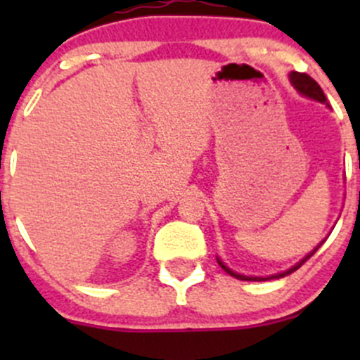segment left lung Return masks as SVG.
I'll use <instances>...</instances> for the list:
<instances>
[{"label":"left lung","instance_id":"obj_1","mask_svg":"<svg viewBox=\"0 0 360 360\" xmlns=\"http://www.w3.org/2000/svg\"><path fill=\"white\" fill-rule=\"evenodd\" d=\"M289 78H291V83H292V86H294V89H296L297 92L301 94V96H304V97H310V99H314V101H319V103H322V104H328V99H326V96H324V92H322L321 85H319V83L315 82L314 78H310V76H308L307 72H297V71H292L291 75H289ZM322 244H324V240H322L321 244H319L317 248H315L314 250H311L310 254H307V256H304L303 259L300 261V263H296V264H294V266L289 268V270L282 271V274H277V275H270V277H248V275L235 274V271H233V270H230V268H228L226 264H224L223 261L219 259V257H217V263H219V266L223 268V270L226 271V274H230L231 277L238 278V281H256V282L271 281V278H282V277H285V275H289V274H292V271H296L297 268H300L301 264L304 263V261H307V259H310V257L314 256V254H315V250H317L319 248H321Z\"/></svg>","mask_w":360,"mask_h":360}]
</instances>
